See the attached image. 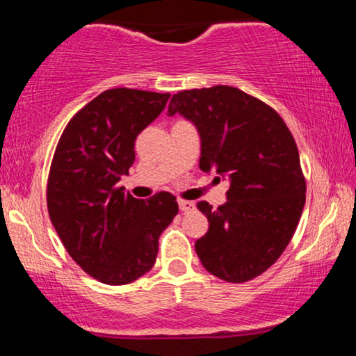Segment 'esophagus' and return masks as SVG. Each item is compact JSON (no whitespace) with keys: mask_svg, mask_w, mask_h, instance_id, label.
<instances>
[{"mask_svg":"<svg viewBox=\"0 0 356 356\" xmlns=\"http://www.w3.org/2000/svg\"><path fill=\"white\" fill-rule=\"evenodd\" d=\"M179 209H181L182 212H189V211H194L195 204L192 201H187V199H179Z\"/></svg>","mask_w":356,"mask_h":356,"instance_id":"esophagus-1","label":"esophagus"}]
</instances>
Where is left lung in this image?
Instances as JSON below:
<instances>
[{"label":"left lung","mask_w":356,"mask_h":356,"mask_svg":"<svg viewBox=\"0 0 356 356\" xmlns=\"http://www.w3.org/2000/svg\"><path fill=\"white\" fill-rule=\"evenodd\" d=\"M197 127L201 169L227 175V202L197 209L209 231L195 241L202 266L227 283H246L280 259L295 234L306 181L295 137L275 108L229 85L172 95L169 115Z\"/></svg>","instance_id":"left-lung-1"}]
</instances>
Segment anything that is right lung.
<instances>
[{
  "instance_id": "obj_1",
  "label": "right lung",
  "mask_w": 356,
  "mask_h": 356,
  "mask_svg": "<svg viewBox=\"0 0 356 356\" xmlns=\"http://www.w3.org/2000/svg\"><path fill=\"white\" fill-rule=\"evenodd\" d=\"M169 93L102 92L70 118L53 154L48 214L72 259L100 283L127 284L157 259L159 236L179 212L175 195L142 201L118 186L136 161V138L165 107Z\"/></svg>"
}]
</instances>
